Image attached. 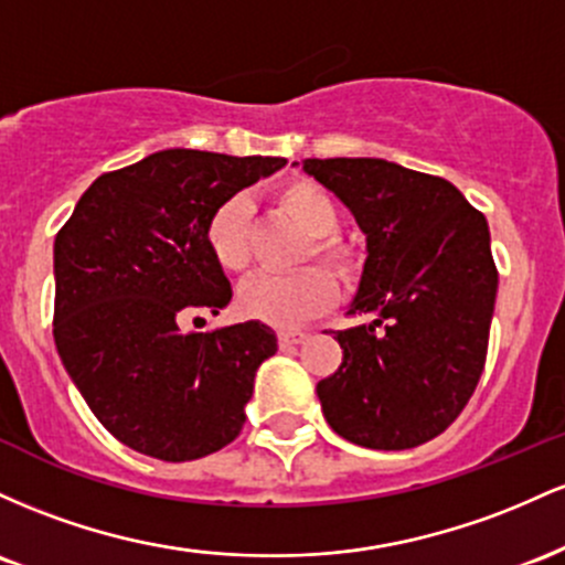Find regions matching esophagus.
Returning <instances> with one entry per match:
<instances>
[{
    "instance_id": "obj_1",
    "label": "esophagus",
    "mask_w": 565,
    "mask_h": 565,
    "mask_svg": "<svg viewBox=\"0 0 565 565\" xmlns=\"http://www.w3.org/2000/svg\"><path fill=\"white\" fill-rule=\"evenodd\" d=\"M307 339H309V333H303V331H280V333H277V341H280L282 350H288V347H299Z\"/></svg>"
}]
</instances>
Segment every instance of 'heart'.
Returning a JSON list of instances; mask_svg holds the SVG:
<instances>
[{
    "instance_id": "obj_1",
    "label": "heart",
    "mask_w": 565,
    "mask_h": 565,
    "mask_svg": "<svg viewBox=\"0 0 565 565\" xmlns=\"http://www.w3.org/2000/svg\"><path fill=\"white\" fill-rule=\"evenodd\" d=\"M277 207L309 234L303 262L317 258L341 280L360 275V253L341 239V211L328 189L309 179H288L275 189ZM205 243L215 264L232 275H243L253 264L250 207L243 198H230L211 213L205 226ZM335 301V282L320 266L294 271L282 277H256L243 285L237 296L239 315L271 328H299L312 317L328 312Z\"/></svg>"
}]
</instances>
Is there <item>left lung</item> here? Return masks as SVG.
I'll list each match as a JSON object with an SVG mask.
<instances>
[{"mask_svg":"<svg viewBox=\"0 0 565 565\" xmlns=\"http://www.w3.org/2000/svg\"><path fill=\"white\" fill-rule=\"evenodd\" d=\"M350 207L367 258L350 315L333 331L344 358L317 384L335 435L405 451L451 427L486 367L499 271L486 215L437 175L371 157L307 160Z\"/></svg>","mask_w":565,"mask_h":565,"instance_id":"left-lung-1","label":"left lung"}]
</instances>
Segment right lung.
<instances>
[{
	"label": "right lung",
	"instance_id": "obj_1",
	"mask_svg": "<svg viewBox=\"0 0 565 565\" xmlns=\"http://www.w3.org/2000/svg\"><path fill=\"white\" fill-rule=\"evenodd\" d=\"M282 157L164 149L98 175L55 237L53 339L95 419L132 451L192 461L239 435L264 322L183 331L232 301L205 243L215 207Z\"/></svg>",
	"mask_w": 565,
	"mask_h": 565
}]
</instances>
